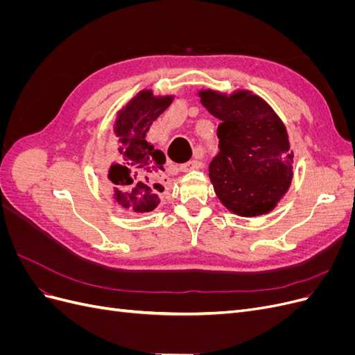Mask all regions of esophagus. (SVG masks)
I'll return each instance as SVG.
<instances>
[{"label": "esophagus", "mask_w": 355, "mask_h": 355, "mask_svg": "<svg viewBox=\"0 0 355 355\" xmlns=\"http://www.w3.org/2000/svg\"><path fill=\"white\" fill-rule=\"evenodd\" d=\"M200 166H201L200 161H198L197 158H194V159L188 161V163H185V164H180V166H179V170H180V171H191V170L200 168Z\"/></svg>", "instance_id": "esophagus-1"}]
</instances>
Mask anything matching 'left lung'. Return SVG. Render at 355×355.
I'll return each instance as SVG.
<instances>
[{
  "label": "left lung",
  "instance_id": "left-lung-1",
  "mask_svg": "<svg viewBox=\"0 0 355 355\" xmlns=\"http://www.w3.org/2000/svg\"><path fill=\"white\" fill-rule=\"evenodd\" d=\"M198 94L204 108L220 120L219 153L209 166L218 198L240 216L271 211L293 178V153L283 121L250 92Z\"/></svg>",
  "mask_w": 355,
  "mask_h": 355
}]
</instances>
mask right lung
<instances>
[{
	"label": "right lung",
	"mask_w": 355,
	"mask_h": 355,
	"mask_svg": "<svg viewBox=\"0 0 355 355\" xmlns=\"http://www.w3.org/2000/svg\"><path fill=\"white\" fill-rule=\"evenodd\" d=\"M173 102L171 96H154L142 90L118 112L115 135L118 137L115 161L110 167V180L115 201L124 209L153 211L163 192L164 154L146 142V132L157 118Z\"/></svg>",
	"instance_id": "add662e5"
}]
</instances>
